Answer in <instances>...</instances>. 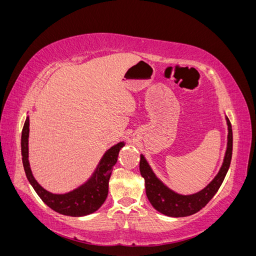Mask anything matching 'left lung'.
<instances>
[{
    "mask_svg": "<svg viewBox=\"0 0 256 256\" xmlns=\"http://www.w3.org/2000/svg\"><path fill=\"white\" fill-rule=\"evenodd\" d=\"M226 120L228 125V143L222 166L219 172L205 188L192 194H180L168 188L154 172L148 161L141 154L140 172L145 182L146 196L157 212L174 218L187 216L200 212L214 198L228 171L233 152V131L228 116H226Z\"/></svg>",
    "mask_w": 256,
    "mask_h": 256,
    "instance_id": "1",
    "label": "left lung"
}]
</instances>
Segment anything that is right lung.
Wrapping results in <instances>:
<instances>
[{
	"label": "right lung",
	"mask_w": 256,
	"mask_h": 256,
	"mask_svg": "<svg viewBox=\"0 0 256 256\" xmlns=\"http://www.w3.org/2000/svg\"><path fill=\"white\" fill-rule=\"evenodd\" d=\"M28 136H30V116L23 126L21 136V154L23 168L30 186L42 202L54 212L70 216H88L102 207L109 192V180L113 166L116 164L120 150L125 146V142H118L106 150L99 160L94 172L78 187L65 193H52L38 184L32 173L28 160Z\"/></svg>",
	"instance_id": "add662e5"
}]
</instances>
